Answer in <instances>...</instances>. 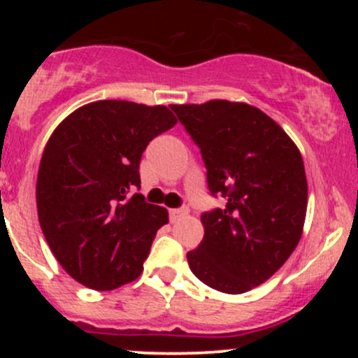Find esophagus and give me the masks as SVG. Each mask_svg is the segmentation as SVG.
<instances>
[{"label":"esophagus","instance_id":"1","mask_svg":"<svg viewBox=\"0 0 358 358\" xmlns=\"http://www.w3.org/2000/svg\"><path fill=\"white\" fill-rule=\"evenodd\" d=\"M185 215H188V208H187V207L171 208V210H170V219H171V222H176V220L183 219Z\"/></svg>","mask_w":358,"mask_h":358}]
</instances>
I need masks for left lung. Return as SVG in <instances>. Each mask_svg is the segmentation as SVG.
<instances>
[{
	"mask_svg": "<svg viewBox=\"0 0 358 358\" xmlns=\"http://www.w3.org/2000/svg\"><path fill=\"white\" fill-rule=\"evenodd\" d=\"M202 151L212 195L225 208L202 215L203 239L187 254L213 289L241 294L273 276L296 249L308 207L301 153L268 114L245 102L171 104Z\"/></svg>",
	"mask_w": 358,
	"mask_h": 358,
	"instance_id": "8db88e82",
	"label": "left lung"
}]
</instances>
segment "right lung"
<instances>
[{"instance_id":"1","label":"right lung","mask_w":358,"mask_h":358,"mask_svg":"<svg viewBox=\"0 0 358 358\" xmlns=\"http://www.w3.org/2000/svg\"><path fill=\"white\" fill-rule=\"evenodd\" d=\"M166 106L96 101L69 114L45 145L36 176L42 232L69 276L97 291L134 281L168 210L145 202L139 162L176 124Z\"/></svg>"}]
</instances>
